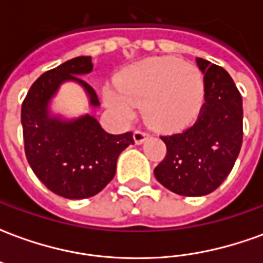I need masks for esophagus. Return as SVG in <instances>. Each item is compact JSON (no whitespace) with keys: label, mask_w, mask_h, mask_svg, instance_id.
Segmentation results:
<instances>
[{"label":"esophagus","mask_w":263,"mask_h":263,"mask_svg":"<svg viewBox=\"0 0 263 263\" xmlns=\"http://www.w3.org/2000/svg\"><path fill=\"white\" fill-rule=\"evenodd\" d=\"M148 137H149L148 132L141 131V129H137V131L134 132V141H135L137 145H141V143L145 142V141L148 139Z\"/></svg>","instance_id":"obj_1"}]
</instances>
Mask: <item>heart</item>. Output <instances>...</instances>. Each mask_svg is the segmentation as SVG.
<instances>
[{
  "mask_svg": "<svg viewBox=\"0 0 263 263\" xmlns=\"http://www.w3.org/2000/svg\"><path fill=\"white\" fill-rule=\"evenodd\" d=\"M203 77L176 58H154L125 69L117 88L104 90V103L122 120L142 105L143 118L158 129H173L193 118L203 98Z\"/></svg>",
  "mask_w": 263,
  "mask_h": 263,
  "instance_id": "heart-1",
  "label": "heart"
}]
</instances>
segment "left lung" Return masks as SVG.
I'll list each match as a JSON object with an SVG mask.
<instances>
[{"mask_svg":"<svg viewBox=\"0 0 263 263\" xmlns=\"http://www.w3.org/2000/svg\"><path fill=\"white\" fill-rule=\"evenodd\" d=\"M204 103L193 125L165 135L166 156L155 167L158 182L180 196H205L226 180L242 145V97L231 76L197 58Z\"/></svg>","mask_w":263,"mask_h":263,"instance_id":"1","label":"left lung"}]
</instances>
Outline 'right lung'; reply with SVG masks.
<instances>
[{"label":"right lung","mask_w":263,"mask_h":263,"mask_svg":"<svg viewBox=\"0 0 263 263\" xmlns=\"http://www.w3.org/2000/svg\"><path fill=\"white\" fill-rule=\"evenodd\" d=\"M91 70V58L79 56L43 73L21 109L28 163L50 192L71 200L100 193L115 176L121 152L134 143L132 132L108 134L90 114L66 120L50 111L52 98L66 81L83 87L88 104L98 107L94 88L79 77Z\"/></svg>","instance_id":"right-lung-1"}]
</instances>
